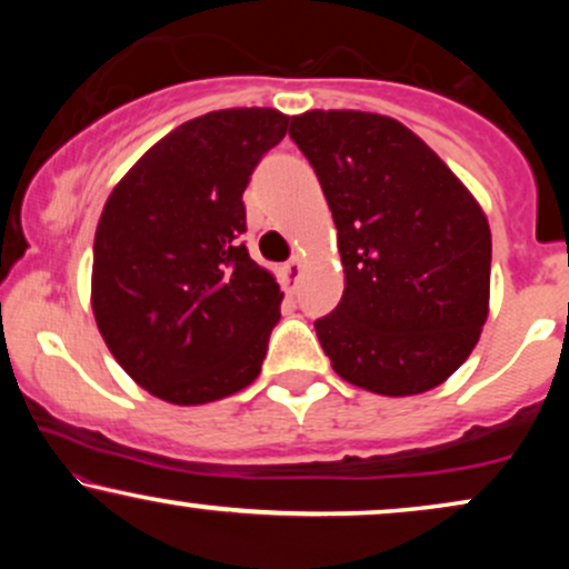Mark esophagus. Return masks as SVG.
<instances>
[{"instance_id":"obj_1","label":"esophagus","mask_w":569,"mask_h":569,"mask_svg":"<svg viewBox=\"0 0 569 569\" xmlns=\"http://www.w3.org/2000/svg\"><path fill=\"white\" fill-rule=\"evenodd\" d=\"M299 270H302V257H291L289 262L283 264V280L286 286H293L299 280Z\"/></svg>"}]
</instances>
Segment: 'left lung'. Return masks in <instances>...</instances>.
<instances>
[{"instance_id": "1", "label": "left lung", "mask_w": 569, "mask_h": 569, "mask_svg": "<svg viewBox=\"0 0 569 569\" xmlns=\"http://www.w3.org/2000/svg\"><path fill=\"white\" fill-rule=\"evenodd\" d=\"M289 136L316 171L345 267L316 335L342 380L415 396L471 356L487 321L492 234L473 194L393 117L305 112Z\"/></svg>"}]
</instances>
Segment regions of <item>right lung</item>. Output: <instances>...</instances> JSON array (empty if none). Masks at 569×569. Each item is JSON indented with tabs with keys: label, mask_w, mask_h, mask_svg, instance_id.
I'll return each mask as SVG.
<instances>
[{
	"label": "right lung",
	"mask_w": 569,
	"mask_h": 569,
	"mask_svg": "<svg viewBox=\"0 0 569 569\" xmlns=\"http://www.w3.org/2000/svg\"><path fill=\"white\" fill-rule=\"evenodd\" d=\"M286 128L278 109L194 117L154 143L103 206L93 243L98 331L162 401H219L262 371L283 293L240 240L243 192Z\"/></svg>",
	"instance_id": "right-lung-1"
}]
</instances>
